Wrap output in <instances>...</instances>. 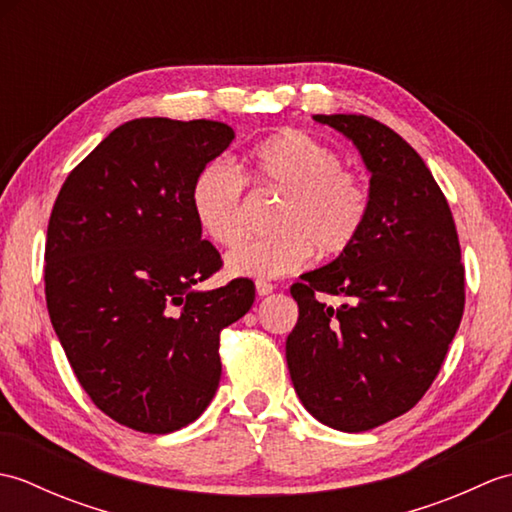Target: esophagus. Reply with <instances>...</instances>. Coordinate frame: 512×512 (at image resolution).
<instances>
[{
    "label": "esophagus",
    "mask_w": 512,
    "mask_h": 512,
    "mask_svg": "<svg viewBox=\"0 0 512 512\" xmlns=\"http://www.w3.org/2000/svg\"><path fill=\"white\" fill-rule=\"evenodd\" d=\"M255 290H257V295H259V297H266V295H270V292L275 290V286H273V284H268V281H257Z\"/></svg>",
    "instance_id": "obj_1"
}]
</instances>
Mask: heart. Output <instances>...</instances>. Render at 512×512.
<instances>
[{
  "instance_id": "heart-1",
  "label": "heart",
  "mask_w": 512,
  "mask_h": 512,
  "mask_svg": "<svg viewBox=\"0 0 512 512\" xmlns=\"http://www.w3.org/2000/svg\"><path fill=\"white\" fill-rule=\"evenodd\" d=\"M244 167L262 189L284 193L273 215V235L237 244L226 255L235 277L277 279L319 257L350 248L367 217V191L345 171L339 151L299 129L264 138L248 151ZM244 180L222 160L204 165L193 178L189 204L193 220L213 244L231 246L242 235Z\"/></svg>"
}]
</instances>
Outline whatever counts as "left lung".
<instances>
[{
  "instance_id": "8db88e82",
  "label": "left lung",
  "mask_w": 512,
  "mask_h": 512,
  "mask_svg": "<svg viewBox=\"0 0 512 512\" xmlns=\"http://www.w3.org/2000/svg\"><path fill=\"white\" fill-rule=\"evenodd\" d=\"M312 118L352 140L372 178L356 242L290 288L299 319L286 361L301 405L358 433L402 416L438 376L462 321L464 266L447 198L407 140L367 116Z\"/></svg>"
}]
</instances>
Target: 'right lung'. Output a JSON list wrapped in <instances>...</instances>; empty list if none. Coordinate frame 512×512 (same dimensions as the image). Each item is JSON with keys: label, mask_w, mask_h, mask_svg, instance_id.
Returning <instances> with one entry per match:
<instances>
[{"label": "right lung", "mask_w": 512, "mask_h": 512, "mask_svg": "<svg viewBox=\"0 0 512 512\" xmlns=\"http://www.w3.org/2000/svg\"><path fill=\"white\" fill-rule=\"evenodd\" d=\"M215 121L134 118L63 182L46 237L52 328L92 402L143 433L187 427L220 385V330L255 301L250 279L198 290L222 266L189 193L233 143Z\"/></svg>", "instance_id": "1"}]
</instances>
